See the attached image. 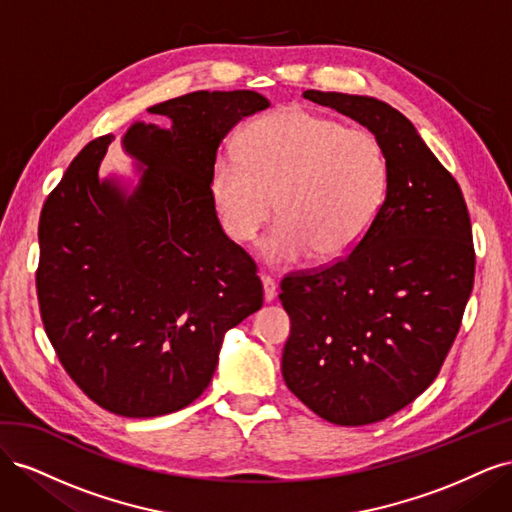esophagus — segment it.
Listing matches in <instances>:
<instances>
[{
    "label": "esophagus",
    "mask_w": 512,
    "mask_h": 512,
    "mask_svg": "<svg viewBox=\"0 0 512 512\" xmlns=\"http://www.w3.org/2000/svg\"><path fill=\"white\" fill-rule=\"evenodd\" d=\"M262 288H265V301L271 303L277 297V284L271 275H262Z\"/></svg>",
    "instance_id": "esophagus-1"
}]
</instances>
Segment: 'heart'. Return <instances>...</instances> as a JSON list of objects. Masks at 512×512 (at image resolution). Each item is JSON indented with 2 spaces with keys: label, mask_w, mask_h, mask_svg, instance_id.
I'll return each instance as SVG.
<instances>
[{
  "label": "heart",
  "mask_w": 512,
  "mask_h": 512,
  "mask_svg": "<svg viewBox=\"0 0 512 512\" xmlns=\"http://www.w3.org/2000/svg\"><path fill=\"white\" fill-rule=\"evenodd\" d=\"M389 183V158L374 132L305 108L252 121L237 156L222 153L209 173L232 241H252L277 211L280 224L262 245L275 265L309 252L318 260L352 252L380 215Z\"/></svg>",
  "instance_id": "obj_1"
}]
</instances>
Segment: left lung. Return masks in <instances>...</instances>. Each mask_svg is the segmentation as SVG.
Returning <instances> with one entry per match:
<instances>
[{
	"mask_svg": "<svg viewBox=\"0 0 512 512\" xmlns=\"http://www.w3.org/2000/svg\"><path fill=\"white\" fill-rule=\"evenodd\" d=\"M303 98L363 123L389 158V196L359 245L280 284L286 386L324 421L359 427L440 374L474 286L472 224L459 183L397 108L335 91Z\"/></svg>",
	"mask_w": 512,
	"mask_h": 512,
	"instance_id": "1",
	"label": "left lung"
}]
</instances>
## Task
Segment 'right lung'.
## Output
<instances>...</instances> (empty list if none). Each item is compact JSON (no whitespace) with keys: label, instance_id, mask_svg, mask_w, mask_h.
<instances>
[{"label":"right lung","instance_id":"obj_1","mask_svg":"<svg viewBox=\"0 0 512 512\" xmlns=\"http://www.w3.org/2000/svg\"><path fill=\"white\" fill-rule=\"evenodd\" d=\"M269 100L194 91L153 106L123 145L147 164L126 198L98 179L113 134L81 149L46 196L36 290L46 337L74 384L108 412L149 418L200 397L224 333L262 307L256 262L222 230L209 173L222 138Z\"/></svg>","mask_w":512,"mask_h":512}]
</instances>
